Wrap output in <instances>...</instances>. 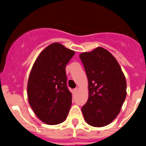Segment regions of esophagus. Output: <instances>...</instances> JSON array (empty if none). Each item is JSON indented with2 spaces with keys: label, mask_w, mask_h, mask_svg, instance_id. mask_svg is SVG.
<instances>
[{
  "label": "esophagus",
  "mask_w": 146,
  "mask_h": 146,
  "mask_svg": "<svg viewBox=\"0 0 146 146\" xmlns=\"http://www.w3.org/2000/svg\"><path fill=\"white\" fill-rule=\"evenodd\" d=\"M78 91V88H76L74 89V93H77Z\"/></svg>",
  "instance_id": "1"
}]
</instances>
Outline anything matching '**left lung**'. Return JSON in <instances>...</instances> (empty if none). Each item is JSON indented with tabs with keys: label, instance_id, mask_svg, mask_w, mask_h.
I'll use <instances>...</instances> for the list:
<instances>
[{
	"label": "left lung",
	"instance_id": "8db88e82",
	"mask_svg": "<svg viewBox=\"0 0 146 146\" xmlns=\"http://www.w3.org/2000/svg\"><path fill=\"white\" fill-rule=\"evenodd\" d=\"M88 81V99L82 108L85 121L102 127L113 122L126 96V81L118 62L101 47L80 55Z\"/></svg>",
	"mask_w": 146,
	"mask_h": 146
}]
</instances>
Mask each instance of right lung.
<instances>
[{
	"label": "right lung",
	"mask_w": 146,
	"mask_h": 146,
	"mask_svg": "<svg viewBox=\"0 0 146 146\" xmlns=\"http://www.w3.org/2000/svg\"><path fill=\"white\" fill-rule=\"evenodd\" d=\"M75 54L55 42L38 55L30 72L28 99L30 106L42 122H64L72 105V93L66 86V66Z\"/></svg>",
	"instance_id": "1"
}]
</instances>
